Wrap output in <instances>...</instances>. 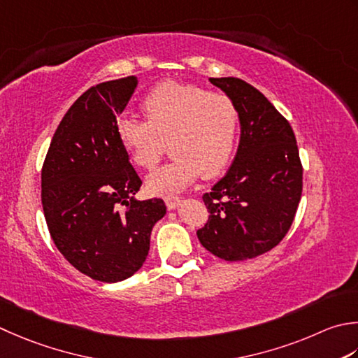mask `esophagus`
<instances>
[{
  "mask_svg": "<svg viewBox=\"0 0 358 358\" xmlns=\"http://www.w3.org/2000/svg\"><path fill=\"white\" fill-rule=\"evenodd\" d=\"M164 201H166L167 208L175 209L180 205V197H178V195H175V194H169V195H166V197H164Z\"/></svg>",
  "mask_w": 358,
  "mask_h": 358,
  "instance_id": "1",
  "label": "esophagus"
}]
</instances>
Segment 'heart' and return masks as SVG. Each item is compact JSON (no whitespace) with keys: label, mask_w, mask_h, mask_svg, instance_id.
Returning a JSON list of instances; mask_svg holds the SVG:
<instances>
[{"label":"heart","mask_w":358,"mask_h":358,"mask_svg":"<svg viewBox=\"0 0 358 358\" xmlns=\"http://www.w3.org/2000/svg\"><path fill=\"white\" fill-rule=\"evenodd\" d=\"M145 121L117 119L116 131L131 161L141 169L158 164L169 144L172 159L147 178L155 194L178 191L199 175L215 178L229 164L239 136V110L225 93L178 80L157 83L144 96Z\"/></svg>","instance_id":"1"}]
</instances>
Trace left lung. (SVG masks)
I'll use <instances>...</instances> for the list:
<instances>
[{
  "label": "left lung",
  "instance_id": "obj_1",
  "mask_svg": "<svg viewBox=\"0 0 358 358\" xmlns=\"http://www.w3.org/2000/svg\"><path fill=\"white\" fill-rule=\"evenodd\" d=\"M209 80L237 105L242 135L233 166L203 194L209 215L197 236L223 261H247L289 233L303 194V164L292 125L261 91L237 77Z\"/></svg>",
  "mask_w": 358,
  "mask_h": 358
}]
</instances>
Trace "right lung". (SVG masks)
Wrapping results in <instances>:
<instances>
[{
    "instance_id": "add662e5",
    "label": "right lung",
    "mask_w": 358,
    "mask_h": 358,
    "mask_svg": "<svg viewBox=\"0 0 358 358\" xmlns=\"http://www.w3.org/2000/svg\"><path fill=\"white\" fill-rule=\"evenodd\" d=\"M136 77L97 83L55 130L41 167V205L55 247L94 281L117 282L143 267L161 199H133L143 181L117 138V116Z\"/></svg>"
}]
</instances>
